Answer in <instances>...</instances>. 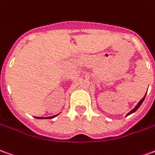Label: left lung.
<instances>
[{"label": "left lung", "instance_id": "8db88e82", "mask_svg": "<svg viewBox=\"0 0 155 155\" xmlns=\"http://www.w3.org/2000/svg\"><path fill=\"white\" fill-rule=\"evenodd\" d=\"M145 96H146V94H145ZM145 96H144L143 99L141 100V101H140L138 102V104L137 105L136 107H135V108L132 109V110H131V111H130V113H129V114H127V116H128V115H130V114H133V113H135V112H136V111H137V109L139 108V107H140V106L142 105V103H143V101H144V99H145Z\"/></svg>", "mask_w": 155, "mask_h": 155}]
</instances>
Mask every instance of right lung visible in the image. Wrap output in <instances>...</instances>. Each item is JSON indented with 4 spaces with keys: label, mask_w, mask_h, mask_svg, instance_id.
<instances>
[{
    "label": "right lung",
    "mask_w": 155,
    "mask_h": 155,
    "mask_svg": "<svg viewBox=\"0 0 155 155\" xmlns=\"http://www.w3.org/2000/svg\"><path fill=\"white\" fill-rule=\"evenodd\" d=\"M58 115V114H57ZM57 115H54V116H52V117H48V118H42V117H36V119H53V118H54V117H56Z\"/></svg>",
    "instance_id": "add662e5"
}]
</instances>
